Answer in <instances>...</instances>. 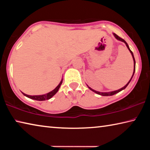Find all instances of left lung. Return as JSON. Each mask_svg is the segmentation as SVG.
Returning a JSON list of instances; mask_svg holds the SVG:
<instances>
[{"mask_svg": "<svg viewBox=\"0 0 150 150\" xmlns=\"http://www.w3.org/2000/svg\"><path fill=\"white\" fill-rule=\"evenodd\" d=\"M113 35H114V36L115 37V38H116V39H117L118 40H120V41H121V42H124V44H126V47H128V50L130 51V52L131 53V54H132V57H133V60H134V72H133V75H132V77H131V79H130V80L128 81V83H127V84H126L125 86H124V87L121 88H120V89H118V90H116V91H110V92H104V93H103V92H99V91H95V90L93 89V88H91V87H88V86L87 85V87H88V88H89L90 90H91V91H93L94 93H96V94H98V95H102V96H112V95H115V94L118 93H119V92H120L121 91H122V90H124V89H125L126 87H127V86L128 85L129 83H130V82L131 80H132V79L133 76H134V72H135V70H136V62H135V59H134V54H133V53H132V51L130 50V47H129V46H128V44H127V43H126V42L125 41V40H123L122 38H121L119 37L118 35H116V34H115V33H113Z\"/></svg>", "mask_w": 150, "mask_h": 150, "instance_id": "1", "label": "left lung"}]
</instances>
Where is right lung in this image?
I'll use <instances>...</instances> for the list:
<instances>
[{"mask_svg": "<svg viewBox=\"0 0 150 150\" xmlns=\"http://www.w3.org/2000/svg\"><path fill=\"white\" fill-rule=\"evenodd\" d=\"M62 82H63V79H62V81H60L59 84L55 88H54V90L50 91V93L45 94V95H26V94H25L24 93H22V94L24 96H27L28 98H31V99H34V100H40V101H42V100H48V99H50L53 96H54L55 94L57 93V92L59 90V88H60V86L62 84Z\"/></svg>", "mask_w": 150, "mask_h": 150, "instance_id": "add662e5", "label": "right lung"}]
</instances>
